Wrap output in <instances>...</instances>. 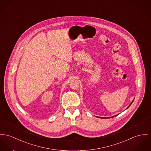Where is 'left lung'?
<instances>
[{
  "label": "left lung",
  "instance_id": "obj_1",
  "mask_svg": "<svg viewBox=\"0 0 151 151\" xmlns=\"http://www.w3.org/2000/svg\"><path fill=\"white\" fill-rule=\"evenodd\" d=\"M133 101H134V100H133ZM133 101L132 102V103H131L130 104H129V106H128V107H127V108L126 109H127L128 107H129V106H130V105L132 104V103H133ZM118 114H117V115H116V116H110V117H107V118H105V117H99V118H113V117H114V116H118ZM97 117H98V116H97ZM98 117H99V116H98Z\"/></svg>",
  "mask_w": 151,
  "mask_h": 151
}]
</instances>
